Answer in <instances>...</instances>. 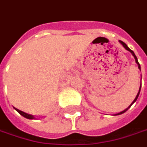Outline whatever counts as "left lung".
Segmentation results:
<instances>
[{
  "instance_id": "left-lung-1",
  "label": "left lung",
  "mask_w": 147,
  "mask_h": 147,
  "mask_svg": "<svg viewBox=\"0 0 147 147\" xmlns=\"http://www.w3.org/2000/svg\"><path fill=\"white\" fill-rule=\"evenodd\" d=\"M119 42H120L121 44H122V45H123V47H124V48H125L126 50H128L129 52H130V53H132V55H133V56H134V59H135V62H136V64L138 65V68H139V69L140 70V64H139V62H138V59H137V57L135 56V54H134V52H133L132 50H131V49H130V48H129V47L127 46V45L125 44V43H124L123 42H122V41H119ZM140 85H141V84H140ZM140 89H139V92H138V94H137V95H136V97H135V99H134V101H133V102L131 103V105H129V107H128L127 109H125L124 111H121V112H119V113H117V114H116V115H120V114H123V113H124V112H125L126 111H128V109H129V108H130V106H131V105H132L133 104H134V102H135V101H136V100L138 99V97H139V94H140Z\"/></svg>"
}]
</instances>
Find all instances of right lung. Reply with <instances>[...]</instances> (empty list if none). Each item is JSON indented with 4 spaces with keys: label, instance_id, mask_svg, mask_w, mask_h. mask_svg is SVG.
Returning <instances> with one entry per match:
<instances>
[{
    "label": "right lung",
    "instance_id": "add662e5",
    "mask_svg": "<svg viewBox=\"0 0 147 147\" xmlns=\"http://www.w3.org/2000/svg\"><path fill=\"white\" fill-rule=\"evenodd\" d=\"M15 110H16L20 115H22L23 117H26V118H28V119H34V118H35L34 116L30 115V114H27V113H25V112H24V111H19L18 109H16V108H15Z\"/></svg>",
    "mask_w": 147,
    "mask_h": 147
}]
</instances>
